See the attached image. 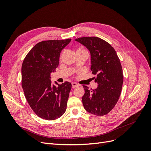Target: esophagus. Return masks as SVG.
<instances>
[{
    "mask_svg": "<svg viewBox=\"0 0 151 151\" xmlns=\"http://www.w3.org/2000/svg\"><path fill=\"white\" fill-rule=\"evenodd\" d=\"M79 86V84H77L76 83H72V88H76V87H77Z\"/></svg>",
    "mask_w": 151,
    "mask_h": 151,
    "instance_id": "obj_1",
    "label": "esophagus"
}]
</instances>
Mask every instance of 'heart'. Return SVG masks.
Instances as JSON below:
<instances>
[{
    "label": "heart",
    "instance_id": "heart-1",
    "mask_svg": "<svg viewBox=\"0 0 151 151\" xmlns=\"http://www.w3.org/2000/svg\"><path fill=\"white\" fill-rule=\"evenodd\" d=\"M79 50H81V49H79Z\"/></svg>",
    "mask_w": 151,
    "mask_h": 151
}]
</instances>
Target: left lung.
I'll return each instance as SVG.
<instances>
[{"label": "left lung", "instance_id": "8db88e82", "mask_svg": "<svg viewBox=\"0 0 151 151\" xmlns=\"http://www.w3.org/2000/svg\"><path fill=\"white\" fill-rule=\"evenodd\" d=\"M90 52V69L96 89L83 86L85 93L83 104L86 110L94 115H106L115 106L121 94L123 77L122 68L116 51L104 40L91 36L76 39Z\"/></svg>", "mask_w": 151, "mask_h": 151}]
</instances>
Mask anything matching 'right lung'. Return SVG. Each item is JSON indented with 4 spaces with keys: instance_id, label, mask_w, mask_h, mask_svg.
<instances>
[{
    "instance_id": "obj_1",
    "label": "right lung",
    "mask_w": 151,
    "mask_h": 151,
    "mask_svg": "<svg viewBox=\"0 0 151 151\" xmlns=\"http://www.w3.org/2000/svg\"><path fill=\"white\" fill-rule=\"evenodd\" d=\"M71 39L41 42L27 54L21 68L22 87L27 101L39 117L53 120L66 111L72 85L52 83V72L58 66L60 52Z\"/></svg>"
}]
</instances>
